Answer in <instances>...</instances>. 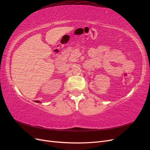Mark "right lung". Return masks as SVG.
<instances>
[{"instance_id":"obj_1","label":"right lung","mask_w":150,"mask_h":150,"mask_svg":"<svg viewBox=\"0 0 150 150\" xmlns=\"http://www.w3.org/2000/svg\"><path fill=\"white\" fill-rule=\"evenodd\" d=\"M35 102H36V103H40V102L39 101H35Z\"/></svg>"}]
</instances>
